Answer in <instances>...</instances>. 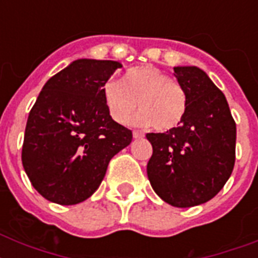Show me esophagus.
Returning a JSON list of instances; mask_svg holds the SVG:
<instances>
[{
    "label": "esophagus",
    "instance_id": "obj_1",
    "mask_svg": "<svg viewBox=\"0 0 258 258\" xmlns=\"http://www.w3.org/2000/svg\"><path fill=\"white\" fill-rule=\"evenodd\" d=\"M133 137L135 138V139H141V138L145 137V134L142 133V131H139V130H135L133 133Z\"/></svg>",
    "mask_w": 258,
    "mask_h": 258
}]
</instances>
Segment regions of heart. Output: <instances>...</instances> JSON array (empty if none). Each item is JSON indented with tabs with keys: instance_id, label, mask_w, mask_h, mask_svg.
Listing matches in <instances>:
<instances>
[{
	"instance_id": "b5f03b06",
	"label": "heart",
	"mask_w": 258,
	"mask_h": 258,
	"mask_svg": "<svg viewBox=\"0 0 258 258\" xmlns=\"http://www.w3.org/2000/svg\"><path fill=\"white\" fill-rule=\"evenodd\" d=\"M105 107L113 120L124 124L137 107L142 109L134 123L154 124L167 131L183 120L187 111V95L179 83L153 66L131 68L124 74L123 83L108 80L101 88Z\"/></svg>"
}]
</instances>
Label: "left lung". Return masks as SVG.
Returning <instances> with one entry per match:
<instances>
[{
	"mask_svg": "<svg viewBox=\"0 0 258 258\" xmlns=\"http://www.w3.org/2000/svg\"><path fill=\"white\" fill-rule=\"evenodd\" d=\"M187 95L178 127L146 135L153 146L147 176L154 191L175 208H191L216 197L236 161V121L226 97L204 71L175 67Z\"/></svg>",
	"mask_w": 258,
	"mask_h": 258,
	"instance_id": "1",
	"label": "left lung"
}]
</instances>
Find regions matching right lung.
<instances>
[{
    "mask_svg": "<svg viewBox=\"0 0 258 258\" xmlns=\"http://www.w3.org/2000/svg\"><path fill=\"white\" fill-rule=\"evenodd\" d=\"M121 68L112 60L80 58L48 80L26 121L22 166L45 200L76 205L92 196L109 161L133 133L113 120L101 88Z\"/></svg>",
    "mask_w": 258,
    "mask_h": 258,
    "instance_id": "add662e5",
    "label": "right lung"
}]
</instances>
